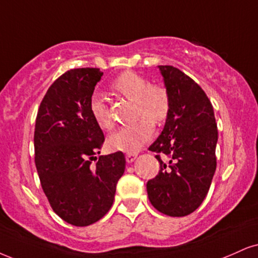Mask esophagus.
Segmentation results:
<instances>
[{
	"mask_svg": "<svg viewBox=\"0 0 258 258\" xmlns=\"http://www.w3.org/2000/svg\"><path fill=\"white\" fill-rule=\"evenodd\" d=\"M138 158V154L136 153H128L125 155V160H126V163H133V161L135 160V159Z\"/></svg>",
	"mask_w": 258,
	"mask_h": 258,
	"instance_id": "esophagus-1",
	"label": "esophagus"
}]
</instances>
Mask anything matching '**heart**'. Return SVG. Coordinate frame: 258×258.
Wrapping results in <instances>:
<instances>
[{"instance_id": "obj_1", "label": "heart", "mask_w": 258, "mask_h": 258, "mask_svg": "<svg viewBox=\"0 0 258 258\" xmlns=\"http://www.w3.org/2000/svg\"><path fill=\"white\" fill-rule=\"evenodd\" d=\"M117 94L135 101L138 122L123 126L110 135L107 144L113 151L135 153L144 146L154 133L153 123H163L170 113V95L164 87L151 85L147 79L134 72L120 74L111 85ZM90 111L95 123L101 129L113 126L109 107L99 94H94L90 101ZM149 118L151 119H149Z\"/></svg>"}]
</instances>
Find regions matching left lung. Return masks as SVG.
<instances>
[{
    "label": "left lung",
    "mask_w": 258,
    "mask_h": 258,
    "mask_svg": "<svg viewBox=\"0 0 258 258\" xmlns=\"http://www.w3.org/2000/svg\"><path fill=\"white\" fill-rule=\"evenodd\" d=\"M158 68L170 95V113L161 134L148 148L158 153L160 170L147 182V194L157 211L185 217L201 206L212 184L218 128L205 91L172 66Z\"/></svg>",
    "instance_id": "1"
}]
</instances>
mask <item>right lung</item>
Wrapping results in <instances>:
<instances>
[{"label": "right lung", "mask_w": 258, "mask_h": 258, "mask_svg": "<svg viewBox=\"0 0 258 258\" xmlns=\"http://www.w3.org/2000/svg\"><path fill=\"white\" fill-rule=\"evenodd\" d=\"M101 76L98 68L71 69L59 76L41 100L34 129V163L43 191L59 218L80 227L110 211L125 170L122 152L97 157L105 138L90 101Z\"/></svg>", "instance_id": "add662e5"}]
</instances>
